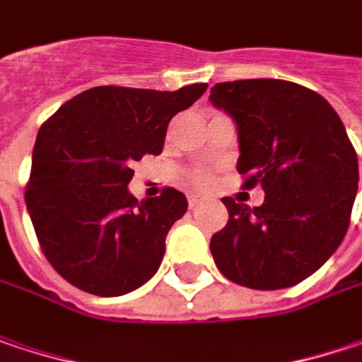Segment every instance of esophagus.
<instances>
[{"label": "esophagus", "mask_w": 362, "mask_h": 362, "mask_svg": "<svg viewBox=\"0 0 362 362\" xmlns=\"http://www.w3.org/2000/svg\"><path fill=\"white\" fill-rule=\"evenodd\" d=\"M202 199H204V197H202V195H197V193H189V195H187L189 208H195V206H197V204H199Z\"/></svg>", "instance_id": "esophagus-1"}]
</instances>
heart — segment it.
Instances as JSON below:
<instances>
[{
    "label": "heart",
    "instance_id": "b5f03b06",
    "mask_svg": "<svg viewBox=\"0 0 362 362\" xmlns=\"http://www.w3.org/2000/svg\"><path fill=\"white\" fill-rule=\"evenodd\" d=\"M191 181L193 183H197V185H208L209 181H211V173L208 169H193L191 171Z\"/></svg>",
    "mask_w": 362,
    "mask_h": 362
}]
</instances>
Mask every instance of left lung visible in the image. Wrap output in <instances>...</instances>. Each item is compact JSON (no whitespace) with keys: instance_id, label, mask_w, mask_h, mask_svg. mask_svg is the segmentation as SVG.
I'll return each mask as SVG.
<instances>
[{"instance_id":"left-lung-1","label":"left lung","mask_w":362,"mask_h":362,"mask_svg":"<svg viewBox=\"0 0 362 362\" xmlns=\"http://www.w3.org/2000/svg\"><path fill=\"white\" fill-rule=\"evenodd\" d=\"M209 101L236 122L244 189L261 185L259 208L224 197L228 224L209 250L226 279L285 289L308 279L340 246L358 189V160L334 107L281 79L218 83Z\"/></svg>"}]
</instances>
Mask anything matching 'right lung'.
<instances>
[{
	"instance_id": "add662e5",
	"label": "right lung",
	"mask_w": 362,
	"mask_h": 362,
	"mask_svg": "<svg viewBox=\"0 0 362 362\" xmlns=\"http://www.w3.org/2000/svg\"><path fill=\"white\" fill-rule=\"evenodd\" d=\"M206 89L93 87L40 126L24 197L45 257L71 285L114 298L156 273L187 197L165 187L138 202L128 191L132 167L144 154H160L173 116Z\"/></svg>"
}]
</instances>
